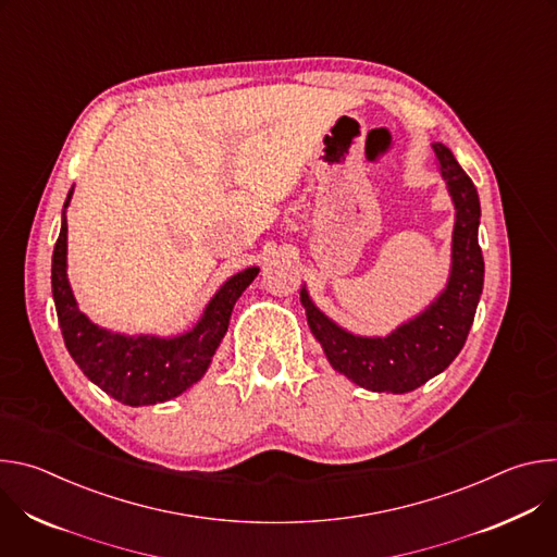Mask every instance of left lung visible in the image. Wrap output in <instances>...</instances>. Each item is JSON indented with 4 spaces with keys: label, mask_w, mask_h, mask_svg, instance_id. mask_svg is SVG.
<instances>
[{
    "label": "left lung",
    "mask_w": 557,
    "mask_h": 557,
    "mask_svg": "<svg viewBox=\"0 0 557 557\" xmlns=\"http://www.w3.org/2000/svg\"><path fill=\"white\" fill-rule=\"evenodd\" d=\"M434 153L456 207L451 275L441 297L387 337H355L314 308L306 288H301L308 326L331 366L372 392L404 394L443 372L462 350L483 293L485 260L479 245V191L443 143H434Z\"/></svg>",
    "instance_id": "1"
}]
</instances>
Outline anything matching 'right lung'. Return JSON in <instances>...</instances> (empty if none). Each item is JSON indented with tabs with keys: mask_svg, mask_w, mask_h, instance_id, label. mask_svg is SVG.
<instances>
[{
	"mask_svg": "<svg viewBox=\"0 0 557 557\" xmlns=\"http://www.w3.org/2000/svg\"><path fill=\"white\" fill-rule=\"evenodd\" d=\"M70 196L72 191L65 207ZM65 251L67 224L63 220L52 253V297L65 348L92 383L132 408L170 401L202 379L228 329L237 297L260 273L251 267L224 282L196 329L181 337H125L95 326L76 308L65 275Z\"/></svg>",
	"mask_w": 557,
	"mask_h": 557,
	"instance_id": "obj_1",
	"label": "right lung"
}]
</instances>
